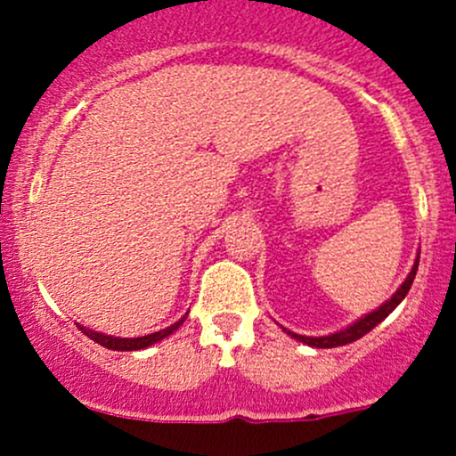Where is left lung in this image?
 I'll list each match as a JSON object with an SVG mask.
<instances>
[{"label": "left lung", "instance_id": "left-lung-1", "mask_svg": "<svg viewBox=\"0 0 456 456\" xmlns=\"http://www.w3.org/2000/svg\"><path fill=\"white\" fill-rule=\"evenodd\" d=\"M417 266H419V257H417V260H415V265H412V271H411V273H408L406 282H403L402 287L397 289V293H395V296L390 297V300L386 302V305H381L377 311H372V314H369L366 317H362V320H357L355 324L348 326V329L339 330V333H333V335H326V338H306V335L291 333V330H287V333L291 335V338L300 339V342L309 344V346H315V348L344 346V344H351V342H355V339L364 338V335L369 333V330L375 329V326L379 324V322L384 320V317H388L390 314H393L395 306H397L399 302H402L403 297H406V293L411 291V287H412V280H415V275H417Z\"/></svg>", "mask_w": 456, "mask_h": 456}]
</instances>
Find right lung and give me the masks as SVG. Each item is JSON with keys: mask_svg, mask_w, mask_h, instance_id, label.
Returning a JSON list of instances; mask_svg holds the SVG:
<instances>
[{"mask_svg": "<svg viewBox=\"0 0 456 456\" xmlns=\"http://www.w3.org/2000/svg\"><path fill=\"white\" fill-rule=\"evenodd\" d=\"M183 320H185V317H183ZM183 320H178L176 324L167 326V329L159 330V333L145 335V338H112V335L96 333V330L86 329V326H79V329H81V333H86L87 338L94 339L96 344H101V346H105V348H112V351H141V348L151 346V344L160 342V339H163V338L172 335L174 330H176L178 326L183 324Z\"/></svg>", "mask_w": 456, "mask_h": 456, "instance_id": "right-lung-1", "label": "right lung"}]
</instances>
